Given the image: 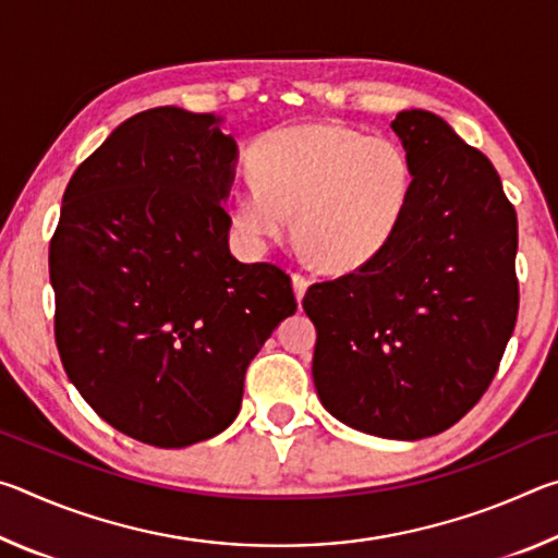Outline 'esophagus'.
Returning <instances> with one entry per match:
<instances>
[{
    "label": "esophagus",
    "instance_id": "esophagus-1",
    "mask_svg": "<svg viewBox=\"0 0 558 558\" xmlns=\"http://www.w3.org/2000/svg\"><path fill=\"white\" fill-rule=\"evenodd\" d=\"M292 288H295V298L298 302L305 298V292L310 288V278L302 276V272H292Z\"/></svg>",
    "mask_w": 558,
    "mask_h": 558
}]
</instances>
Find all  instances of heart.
<instances>
[{
  "label": "heart",
  "instance_id": "1",
  "mask_svg": "<svg viewBox=\"0 0 558 558\" xmlns=\"http://www.w3.org/2000/svg\"><path fill=\"white\" fill-rule=\"evenodd\" d=\"M253 179L233 194V223L256 243L286 235L325 270H356L399 233L413 165L391 137L337 122L270 132L251 153Z\"/></svg>",
  "mask_w": 558,
  "mask_h": 558
}]
</instances>
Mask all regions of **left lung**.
Masks as SVG:
<instances>
[{"instance_id":"8db88e82","label":"left lung","mask_w":558,"mask_h":558,"mask_svg":"<svg viewBox=\"0 0 558 558\" xmlns=\"http://www.w3.org/2000/svg\"><path fill=\"white\" fill-rule=\"evenodd\" d=\"M413 165L399 233L305 292L319 401L369 436L448 430L493 384L519 310L517 211L493 162L428 110L391 122Z\"/></svg>"}]
</instances>
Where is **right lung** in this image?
Masks as SVG:
<instances>
[{
	"label": "right lung",
	"instance_id": "add662e5",
	"mask_svg": "<svg viewBox=\"0 0 558 558\" xmlns=\"http://www.w3.org/2000/svg\"><path fill=\"white\" fill-rule=\"evenodd\" d=\"M219 125L174 106L122 122L73 172L49 248L65 374L157 448L229 428L251 359L298 310L286 270L231 256L239 147Z\"/></svg>",
	"mask_w": 558,
	"mask_h": 558
}]
</instances>
